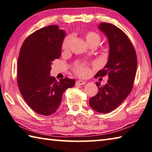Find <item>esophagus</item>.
<instances>
[{
    "mask_svg": "<svg viewBox=\"0 0 152 152\" xmlns=\"http://www.w3.org/2000/svg\"><path fill=\"white\" fill-rule=\"evenodd\" d=\"M86 82L85 81H82V80H79L76 82L77 85H79V86H81V85H84V84H86Z\"/></svg>",
    "mask_w": 152,
    "mask_h": 152,
    "instance_id": "esophagus-1",
    "label": "esophagus"
}]
</instances>
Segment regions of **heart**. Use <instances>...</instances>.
Instances as JSON below:
<instances>
[{
	"instance_id": "1",
	"label": "heart",
	"mask_w": 152,
	"mask_h": 152,
	"mask_svg": "<svg viewBox=\"0 0 152 152\" xmlns=\"http://www.w3.org/2000/svg\"><path fill=\"white\" fill-rule=\"evenodd\" d=\"M84 36H85L86 42L89 46H97L101 39L100 36L98 33L93 31L86 32ZM72 40H73L72 36H67L65 37L62 43V49L63 50H68L71 47ZM74 72L79 76L84 77L89 73V68L86 64H77L75 66Z\"/></svg>"
}]
</instances>
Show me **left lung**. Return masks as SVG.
<instances>
[{
	"mask_svg": "<svg viewBox=\"0 0 152 152\" xmlns=\"http://www.w3.org/2000/svg\"><path fill=\"white\" fill-rule=\"evenodd\" d=\"M99 29L108 39V61L95 77L108 75L105 86H99L98 92L89 99V106L100 113L113 111L125 100L133 88L137 59L135 50L125 33L113 24L101 23Z\"/></svg>",
	"mask_w": 152,
	"mask_h": 152,
	"instance_id": "1",
	"label": "left lung"
}]
</instances>
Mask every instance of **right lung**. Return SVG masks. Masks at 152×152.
<instances>
[{"label": "right lung", "mask_w": 152, "mask_h": 152, "mask_svg": "<svg viewBox=\"0 0 152 152\" xmlns=\"http://www.w3.org/2000/svg\"><path fill=\"white\" fill-rule=\"evenodd\" d=\"M65 33L57 26L34 31L25 39L17 66V81L24 100L36 113L49 116L55 113L64 91L75 84L65 77L58 82L50 76L52 62L59 58Z\"/></svg>", "instance_id": "add662e5"}]
</instances>
